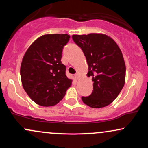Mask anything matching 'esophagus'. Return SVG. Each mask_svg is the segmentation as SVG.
Masks as SVG:
<instances>
[{
  "instance_id": "1",
  "label": "esophagus",
  "mask_w": 148,
  "mask_h": 148,
  "mask_svg": "<svg viewBox=\"0 0 148 148\" xmlns=\"http://www.w3.org/2000/svg\"><path fill=\"white\" fill-rule=\"evenodd\" d=\"M74 77H75V79L76 80H78V79H79V77H80V74H79V73H76L75 75H74Z\"/></svg>"
}]
</instances>
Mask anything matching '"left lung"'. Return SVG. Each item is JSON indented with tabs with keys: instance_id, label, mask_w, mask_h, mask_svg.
I'll return each instance as SVG.
<instances>
[{
	"instance_id": "8db88e82",
	"label": "left lung",
	"mask_w": 148,
	"mask_h": 148,
	"mask_svg": "<svg viewBox=\"0 0 148 148\" xmlns=\"http://www.w3.org/2000/svg\"><path fill=\"white\" fill-rule=\"evenodd\" d=\"M72 39L84 52L88 65L87 74L93 81L92 92L82 97V101L91 108L108 106L125 85L126 67L121 50L104 34L73 35Z\"/></svg>"
}]
</instances>
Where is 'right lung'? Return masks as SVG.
Segmentation results:
<instances>
[{
	"label": "right lung",
	"mask_w": 148,
	"mask_h": 148,
	"mask_svg": "<svg viewBox=\"0 0 148 148\" xmlns=\"http://www.w3.org/2000/svg\"><path fill=\"white\" fill-rule=\"evenodd\" d=\"M67 34H48L37 38L25 53L20 74L23 89L34 102L52 106L62 99L72 85L61 62Z\"/></svg>",
	"instance_id": "add662e5"
}]
</instances>
